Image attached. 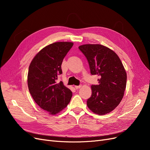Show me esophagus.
Instances as JSON below:
<instances>
[{
  "label": "esophagus",
  "mask_w": 150,
  "mask_h": 150,
  "mask_svg": "<svg viewBox=\"0 0 150 150\" xmlns=\"http://www.w3.org/2000/svg\"><path fill=\"white\" fill-rule=\"evenodd\" d=\"M81 86H81V85H79V86H74V88H75L76 89H79L80 88H81Z\"/></svg>",
  "instance_id": "1"
}]
</instances>
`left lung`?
Here are the masks:
<instances>
[{"instance_id":"obj_1","label":"left lung","mask_w":150,"mask_h":150,"mask_svg":"<svg viewBox=\"0 0 150 150\" xmlns=\"http://www.w3.org/2000/svg\"><path fill=\"white\" fill-rule=\"evenodd\" d=\"M79 49L87 59L91 73L99 77V84L91 86L87 106L96 114H108L123 98L127 79L125 67L118 56L103 45L84 44Z\"/></svg>"}]
</instances>
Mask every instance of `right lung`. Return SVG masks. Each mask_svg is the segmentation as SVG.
<instances>
[{
    "label": "right lung",
    "instance_id": "obj_1",
    "mask_svg": "<svg viewBox=\"0 0 150 150\" xmlns=\"http://www.w3.org/2000/svg\"><path fill=\"white\" fill-rule=\"evenodd\" d=\"M73 46L71 42H57L42 49L31 61L28 75L29 92L38 106L50 115H56L69 103L71 91L62 81L61 64Z\"/></svg>",
    "mask_w": 150,
    "mask_h": 150
}]
</instances>
